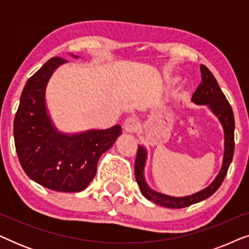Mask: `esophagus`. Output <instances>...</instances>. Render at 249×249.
Here are the masks:
<instances>
[{"mask_svg": "<svg viewBox=\"0 0 249 249\" xmlns=\"http://www.w3.org/2000/svg\"><path fill=\"white\" fill-rule=\"evenodd\" d=\"M124 128L127 132H136L139 128V122L136 118L130 117L125 119V121L124 122Z\"/></svg>", "mask_w": 249, "mask_h": 249, "instance_id": "1", "label": "esophagus"}]
</instances>
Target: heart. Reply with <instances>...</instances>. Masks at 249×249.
Wrapping results in <instances>:
<instances>
[{
    "label": "heart",
    "instance_id": "1",
    "mask_svg": "<svg viewBox=\"0 0 249 249\" xmlns=\"http://www.w3.org/2000/svg\"><path fill=\"white\" fill-rule=\"evenodd\" d=\"M170 81L171 83H176V81H178V77H171L170 78Z\"/></svg>",
    "mask_w": 249,
    "mask_h": 249
}]
</instances>
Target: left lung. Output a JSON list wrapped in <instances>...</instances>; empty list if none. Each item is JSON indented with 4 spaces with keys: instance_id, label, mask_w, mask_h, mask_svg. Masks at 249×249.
Instances as JSON below:
<instances>
[{
    "instance_id": "8db88e82",
    "label": "left lung",
    "mask_w": 249,
    "mask_h": 249,
    "mask_svg": "<svg viewBox=\"0 0 249 249\" xmlns=\"http://www.w3.org/2000/svg\"><path fill=\"white\" fill-rule=\"evenodd\" d=\"M200 74H202V81H200L199 86L196 88L195 93L193 94L192 102L196 105H206L211 112L219 119L224 132L223 161L215 179L204 189L188 196L175 197L155 192L148 186V183L145 180L144 171L146 160H147V149L145 148L144 145H138V152L135 162V177L139 188H141V192L148 200L158 204V205L169 207V209H182V207L202 202V200L212 196L222 183L233 158L234 118L232 108H231L229 102L224 96L222 90L220 89L217 81L212 72L203 64L200 66Z\"/></svg>"
}]
</instances>
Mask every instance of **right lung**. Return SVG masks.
Masks as SVG:
<instances>
[{
  "mask_svg": "<svg viewBox=\"0 0 249 249\" xmlns=\"http://www.w3.org/2000/svg\"><path fill=\"white\" fill-rule=\"evenodd\" d=\"M64 63V59L52 57L27 80L13 136L20 164L30 179L55 192L79 193L94 179L98 160L113 146L122 129L115 124L76 134L57 130L47 110L45 94L54 71Z\"/></svg>",
  "mask_w": 249,
  "mask_h": 249,
  "instance_id": "right-lung-1",
  "label": "right lung"
}]
</instances>
